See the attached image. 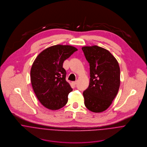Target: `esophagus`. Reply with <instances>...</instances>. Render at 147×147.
<instances>
[{
	"mask_svg": "<svg viewBox=\"0 0 147 147\" xmlns=\"http://www.w3.org/2000/svg\"><path fill=\"white\" fill-rule=\"evenodd\" d=\"M72 83L73 84V85H74V86H75V85L76 84V82H73Z\"/></svg>",
	"mask_w": 147,
	"mask_h": 147,
	"instance_id": "obj_1",
	"label": "esophagus"
}]
</instances>
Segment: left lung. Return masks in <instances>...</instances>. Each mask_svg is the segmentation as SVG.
Returning a JSON list of instances; mask_svg holds the SVG:
<instances>
[{"mask_svg":"<svg viewBox=\"0 0 147 147\" xmlns=\"http://www.w3.org/2000/svg\"><path fill=\"white\" fill-rule=\"evenodd\" d=\"M90 65V82L84 91V104L90 111L106 110L116 97L120 86V68L115 58L98 46L82 47Z\"/></svg>","mask_w":147,"mask_h":147,"instance_id":"left-lung-1","label":"left lung"}]
</instances>
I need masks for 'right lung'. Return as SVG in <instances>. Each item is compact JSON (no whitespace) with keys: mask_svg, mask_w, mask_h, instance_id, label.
Wrapping results in <instances>:
<instances>
[{"mask_svg":"<svg viewBox=\"0 0 147 147\" xmlns=\"http://www.w3.org/2000/svg\"><path fill=\"white\" fill-rule=\"evenodd\" d=\"M77 50L69 45H54L43 50L33 63L31 83L37 98L45 107L58 110L67 103L72 89L65 80L63 63Z\"/></svg>","mask_w":147,"mask_h":147,"instance_id":"add662e5","label":"right lung"}]
</instances>
